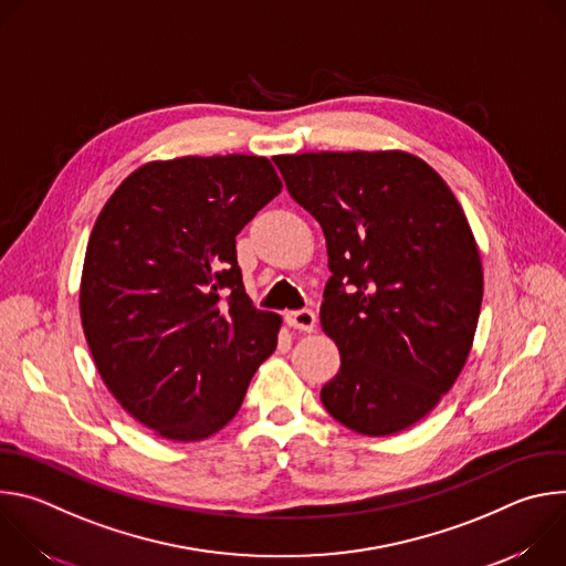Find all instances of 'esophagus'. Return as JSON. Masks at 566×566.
I'll return each mask as SVG.
<instances>
[{"instance_id":"obj_1","label":"esophagus","mask_w":566,"mask_h":566,"mask_svg":"<svg viewBox=\"0 0 566 566\" xmlns=\"http://www.w3.org/2000/svg\"><path fill=\"white\" fill-rule=\"evenodd\" d=\"M286 322H289V327L308 334L317 327V315L311 308H300V311L286 313Z\"/></svg>"}]
</instances>
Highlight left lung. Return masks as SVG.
Instances as JSON below:
<instances>
[{"label":"left lung","instance_id":"8db88e82","mask_svg":"<svg viewBox=\"0 0 566 566\" xmlns=\"http://www.w3.org/2000/svg\"><path fill=\"white\" fill-rule=\"evenodd\" d=\"M327 239L319 325L340 371L319 400L345 428L387 437L430 415L470 354L483 273L470 223L423 158L389 151L275 156Z\"/></svg>","mask_w":566,"mask_h":566}]
</instances>
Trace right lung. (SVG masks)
I'll use <instances>...</instances> for the list:
<instances>
[{
	"label": "right lung",
	"instance_id": "1",
	"mask_svg": "<svg viewBox=\"0 0 566 566\" xmlns=\"http://www.w3.org/2000/svg\"><path fill=\"white\" fill-rule=\"evenodd\" d=\"M280 192L264 156H181L134 170L101 210L80 317L107 389L154 434L219 432L275 352L282 317L247 295L234 237Z\"/></svg>",
	"mask_w": 566,
	"mask_h": 566
}]
</instances>
